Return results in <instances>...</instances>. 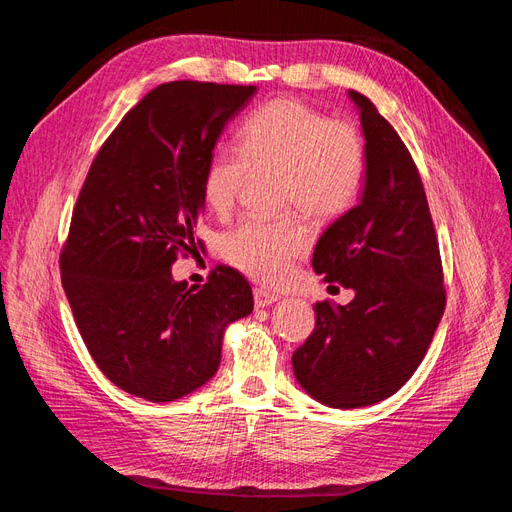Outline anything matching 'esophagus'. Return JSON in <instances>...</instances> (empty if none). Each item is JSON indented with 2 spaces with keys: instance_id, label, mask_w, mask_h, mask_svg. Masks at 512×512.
Returning a JSON list of instances; mask_svg holds the SVG:
<instances>
[{
  "instance_id": "34e87169",
  "label": "esophagus",
  "mask_w": 512,
  "mask_h": 512,
  "mask_svg": "<svg viewBox=\"0 0 512 512\" xmlns=\"http://www.w3.org/2000/svg\"><path fill=\"white\" fill-rule=\"evenodd\" d=\"M277 299H280V297H277V294H273V292H269L265 288H256L254 290V303H256V307H269Z\"/></svg>"
}]
</instances>
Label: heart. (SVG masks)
Here are the masks:
<instances>
[{
  "label": "heart",
  "mask_w": 512,
  "mask_h": 512,
  "mask_svg": "<svg viewBox=\"0 0 512 512\" xmlns=\"http://www.w3.org/2000/svg\"><path fill=\"white\" fill-rule=\"evenodd\" d=\"M252 170H280L282 205H297L314 218L346 213L359 198L367 158L359 132L346 121L294 98H277L245 119L241 149L211 151L200 179L205 203L215 213L235 205ZM309 232L292 215L245 218L222 241L230 265L258 282H280L292 260L307 250Z\"/></svg>",
  "instance_id": "b5f03b06"
}]
</instances>
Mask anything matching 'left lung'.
I'll return each instance as SVG.
<instances>
[{
	"mask_svg": "<svg viewBox=\"0 0 512 512\" xmlns=\"http://www.w3.org/2000/svg\"><path fill=\"white\" fill-rule=\"evenodd\" d=\"M365 138L361 198L316 243L324 282L354 290L348 305L316 303V329L292 354L294 378L329 408L378 404L421 365L444 314L442 260L421 175L399 134L348 91Z\"/></svg>",
	"mask_w": 512,
	"mask_h": 512,
	"instance_id": "left-lung-1",
	"label": "left lung"
}]
</instances>
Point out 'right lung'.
<instances>
[{
    "mask_svg": "<svg viewBox=\"0 0 512 512\" xmlns=\"http://www.w3.org/2000/svg\"><path fill=\"white\" fill-rule=\"evenodd\" d=\"M254 85L164 83L106 138L76 200L61 250V284L102 374L147 401L207 384L228 324L252 314L245 277L218 267L209 282H177V256L198 252L203 168Z\"/></svg>",
    "mask_w": 512,
    "mask_h": 512,
    "instance_id": "obj_1",
    "label": "right lung"
}]
</instances>
